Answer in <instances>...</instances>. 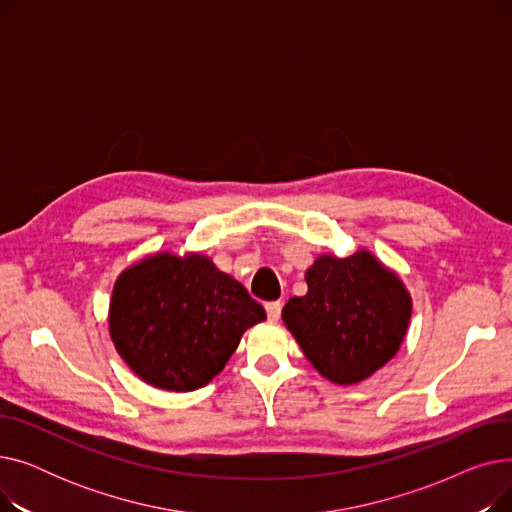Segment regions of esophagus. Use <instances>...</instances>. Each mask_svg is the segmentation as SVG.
<instances>
[{
    "label": "esophagus",
    "instance_id": "1",
    "mask_svg": "<svg viewBox=\"0 0 512 512\" xmlns=\"http://www.w3.org/2000/svg\"><path fill=\"white\" fill-rule=\"evenodd\" d=\"M265 311H267V317H270V321H278L280 319V313H282V303L280 301H272L265 305Z\"/></svg>",
    "mask_w": 512,
    "mask_h": 512
}]
</instances>
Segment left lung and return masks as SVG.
Masks as SVG:
<instances>
[{"label": "left lung", "instance_id": "obj_1", "mask_svg": "<svg viewBox=\"0 0 512 512\" xmlns=\"http://www.w3.org/2000/svg\"><path fill=\"white\" fill-rule=\"evenodd\" d=\"M307 294L282 309L286 330L326 380L353 386L390 363L409 332L411 292L369 249L321 253L305 272Z\"/></svg>", "mask_w": 512, "mask_h": 512}]
</instances>
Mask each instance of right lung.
<instances>
[{
	"label": "right lung",
	"instance_id": "1",
	"mask_svg": "<svg viewBox=\"0 0 512 512\" xmlns=\"http://www.w3.org/2000/svg\"><path fill=\"white\" fill-rule=\"evenodd\" d=\"M265 309L240 282L191 251H157L114 282L107 330L116 353L145 384L193 392L230 361Z\"/></svg>",
	"mask_w": 512,
	"mask_h": 512
}]
</instances>
